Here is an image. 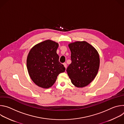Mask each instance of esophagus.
I'll return each mask as SVG.
<instances>
[{
	"mask_svg": "<svg viewBox=\"0 0 124 124\" xmlns=\"http://www.w3.org/2000/svg\"><path fill=\"white\" fill-rule=\"evenodd\" d=\"M63 65H64V67H65V68H67V64H66V63H63Z\"/></svg>",
	"mask_w": 124,
	"mask_h": 124,
	"instance_id": "34e87169",
	"label": "esophagus"
}]
</instances>
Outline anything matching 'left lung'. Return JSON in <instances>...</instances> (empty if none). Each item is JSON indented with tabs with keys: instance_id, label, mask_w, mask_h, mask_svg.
Instances as JSON below:
<instances>
[{
	"instance_id": "left-lung-1",
	"label": "left lung",
	"mask_w": 124,
	"mask_h": 124,
	"mask_svg": "<svg viewBox=\"0 0 124 124\" xmlns=\"http://www.w3.org/2000/svg\"><path fill=\"white\" fill-rule=\"evenodd\" d=\"M72 63L67 72L72 84L78 88L89 84L96 77L100 67V56L96 49L86 41L68 45Z\"/></svg>"
}]
</instances>
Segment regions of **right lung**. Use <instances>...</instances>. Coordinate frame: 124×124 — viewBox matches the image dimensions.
<instances>
[{"label":"right lung","instance_id":"right-lung-1","mask_svg":"<svg viewBox=\"0 0 124 124\" xmlns=\"http://www.w3.org/2000/svg\"><path fill=\"white\" fill-rule=\"evenodd\" d=\"M58 46V43L47 40L35 45L28 53L26 65L29 75L40 87H51L59 74L65 71L56 53Z\"/></svg>","mask_w":124,"mask_h":124}]
</instances>
